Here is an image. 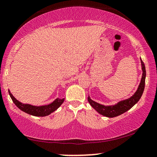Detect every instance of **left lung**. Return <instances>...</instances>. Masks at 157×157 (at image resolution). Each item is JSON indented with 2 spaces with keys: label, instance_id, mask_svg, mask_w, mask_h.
Returning a JSON list of instances; mask_svg holds the SVG:
<instances>
[{
  "label": "left lung",
  "instance_id": "8db88e82",
  "mask_svg": "<svg viewBox=\"0 0 157 157\" xmlns=\"http://www.w3.org/2000/svg\"><path fill=\"white\" fill-rule=\"evenodd\" d=\"M141 62V67H142V78H141L140 82L137 88V90L135 94L132 96L129 99H126L122 101H118V103L114 105H109V106H105V105H101L96 101H94L90 99V97H88V101L94 109L97 111L99 114L102 115L104 116L108 117V118H113V117H116L120 115L123 114L126 111L131 109L137 101H139L141 97H142L143 90L145 88V76H146V72H145V64L143 62V60L140 58Z\"/></svg>",
  "mask_w": 157,
  "mask_h": 157
}]
</instances>
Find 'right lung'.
<instances>
[{"label": "right lung", "instance_id": "right-lung-1", "mask_svg": "<svg viewBox=\"0 0 157 157\" xmlns=\"http://www.w3.org/2000/svg\"><path fill=\"white\" fill-rule=\"evenodd\" d=\"M9 94L10 97L12 98L13 102L15 104V105H16L19 109H20L22 111H23V112L33 116L43 117L48 116V115L53 113L54 111H56V109L62 105V103H63L64 101V99H60L57 98V99L54 100L52 103L49 104V105H42V106H33V105H28V104H23L20 102V101H19L17 99H15L14 96L12 95L9 90Z\"/></svg>", "mask_w": 157, "mask_h": 157}]
</instances>
